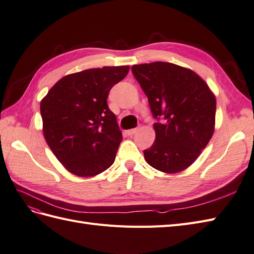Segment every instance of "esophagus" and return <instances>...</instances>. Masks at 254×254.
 I'll use <instances>...</instances> for the list:
<instances>
[{
    "mask_svg": "<svg viewBox=\"0 0 254 254\" xmlns=\"http://www.w3.org/2000/svg\"><path fill=\"white\" fill-rule=\"evenodd\" d=\"M137 131H138V128H137V127H136V128H131V129H127V134L131 136V135H134V134H135L136 132H137Z\"/></svg>",
    "mask_w": 254,
    "mask_h": 254,
    "instance_id": "1",
    "label": "esophagus"
}]
</instances>
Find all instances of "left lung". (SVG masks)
<instances>
[{"label": "left lung", "mask_w": 254, "mask_h": 254, "mask_svg": "<svg viewBox=\"0 0 254 254\" xmlns=\"http://www.w3.org/2000/svg\"><path fill=\"white\" fill-rule=\"evenodd\" d=\"M155 119L153 145L144 150L147 163L166 174L191 166L208 145L216 126V96L190 68L168 62L132 66Z\"/></svg>", "instance_id": "8db88e82"}]
</instances>
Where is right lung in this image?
Masks as SVG:
<instances>
[{
  "label": "right lung",
  "instance_id": "add662e5",
  "mask_svg": "<svg viewBox=\"0 0 254 254\" xmlns=\"http://www.w3.org/2000/svg\"><path fill=\"white\" fill-rule=\"evenodd\" d=\"M128 69L104 66L66 75L42 100L44 137L73 175L93 177L115 162L122 133L107 97Z\"/></svg>",
  "mask_w": 254,
  "mask_h": 254
}]
</instances>
